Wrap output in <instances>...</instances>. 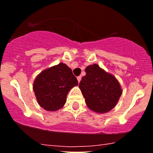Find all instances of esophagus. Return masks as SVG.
<instances>
[{"instance_id": "34e87169", "label": "esophagus", "mask_w": 153, "mask_h": 153, "mask_svg": "<svg viewBox=\"0 0 153 153\" xmlns=\"http://www.w3.org/2000/svg\"><path fill=\"white\" fill-rule=\"evenodd\" d=\"M77 79H78V83H80V81H81V76H78V78H77Z\"/></svg>"}]
</instances>
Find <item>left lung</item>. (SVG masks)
Here are the masks:
<instances>
[{
    "instance_id": "1",
    "label": "left lung",
    "mask_w": 153,
    "mask_h": 153,
    "mask_svg": "<svg viewBox=\"0 0 153 153\" xmlns=\"http://www.w3.org/2000/svg\"><path fill=\"white\" fill-rule=\"evenodd\" d=\"M85 72L79 88L87 107L97 114L109 112L116 106L122 95L120 84L112 74L96 63L87 66Z\"/></svg>"
}]
</instances>
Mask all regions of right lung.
I'll use <instances>...</instances> for the list:
<instances>
[{
  "mask_svg": "<svg viewBox=\"0 0 153 153\" xmlns=\"http://www.w3.org/2000/svg\"><path fill=\"white\" fill-rule=\"evenodd\" d=\"M78 84L72 69L65 63H60L44 69L37 75L33 89L41 108L56 111L64 106L69 90Z\"/></svg>",
  "mask_w": 153,
  "mask_h": 153,
  "instance_id": "add662e5",
  "label": "right lung"
}]
</instances>
